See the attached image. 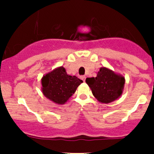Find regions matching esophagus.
Returning a JSON list of instances; mask_svg holds the SVG:
<instances>
[{"label":"esophagus","mask_w":154,"mask_h":154,"mask_svg":"<svg viewBox=\"0 0 154 154\" xmlns=\"http://www.w3.org/2000/svg\"><path fill=\"white\" fill-rule=\"evenodd\" d=\"M80 78H81V79H82V80H83V81H84V82H85V78H86V77H85V76L82 75V76H81V77H80Z\"/></svg>","instance_id":"34e87169"}]
</instances>
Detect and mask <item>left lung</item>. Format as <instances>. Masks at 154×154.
Segmentation results:
<instances>
[{"label": "left lung", "mask_w": 154, "mask_h": 154, "mask_svg": "<svg viewBox=\"0 0 154 154\" xmlns=\"http://www.w3.org/2000/svg\"><path fill=\"white\" fill-rule=\"evenodd\" d=\"M85 82L93 95L100 103H109L122 94L125 88V77L116 74L106 67H100L95 77H88Z\"/></svg>", "instance_id": "8db88e82"}]
</instances>
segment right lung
<instances>
[{"label": "right lung", "instance_id": "obj_1", "mask_svg": "<svg viewBox=\"0 0 154 154\" xmlns=\"http://www.w3.org/2000/svg\"><path fill=\"white\" fill-rule=\"evenodd\" d=\"M82 80L66 73L64 67L59 66L45 74L41 79L42 92L51 101L62 105L71 98Z\"/></svg>", "mask_w": 154, "mask_h": 154}]
</instances>
